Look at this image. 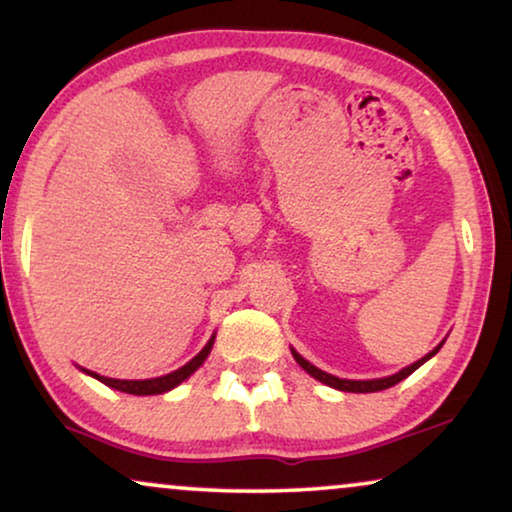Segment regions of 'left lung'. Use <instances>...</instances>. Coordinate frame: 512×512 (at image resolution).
Returning a JSON list of instances; mask_svg holds the SVG:
<instances>
[{
  "label": "left lung",
  "instance_id": "left-lung-1",
  "mask_svg": "<svg viewBox=\"0 0 512 512\" xmlns=\"http://www.w3.org/2000/svg\"><path fill=\"white\" fill-rule=\"evenodd\" d=\"M445 342V340H443ZM443 342H440V345L433 349V352H429L426 356H422V359L419 361H415L412 363V366H408V368H403V370H398L396 375H389V377H380V380H340V377H335V375H331V373H324V370H319L317 366H312L310 361H305L303 356H300L296 349H291V354H293V359L298 361V366L305 370V373H310L314 380H319V382H324V384H328V387H333V389H338V391H352V394H373V391H382V389H389V387H394V384H398L401 380H405V377L408 375H412L415 373V370L422 366V363H426L431 359V356H436L438 354V349L443 347Z\"/></svg>",
  "mask_w": 512,
  "mask_h": 512
}]
</instances>
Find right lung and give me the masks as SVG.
<instances>
[{"instance_id":"1","label":"right lung","mask_w":512,"mask_h":512,"mask_svg":"<svg viewBox=\"0 0 512 512\" xmlns=\"http://www.w3.org/2000/svg\"><path fill=\"white\" fill-rule=\"evenodd\" d=\"M214 347V335L209 338V342L205 347L200 349L198 356H193L191 361L186 363V366H181L179 370H174V373H167L163 377H153V380H114V377H104V375H97L93 373V370H86L81 368L83 373L95 377V380H100L102 384H107V387L111 389H118V391H125V394H135V396H153V394H165V391H170L177 387V384H181L186 380V377H191L195 370H198L202 363H205V359L209 356V352H212Z\"/></svg>"}]
</instances>
